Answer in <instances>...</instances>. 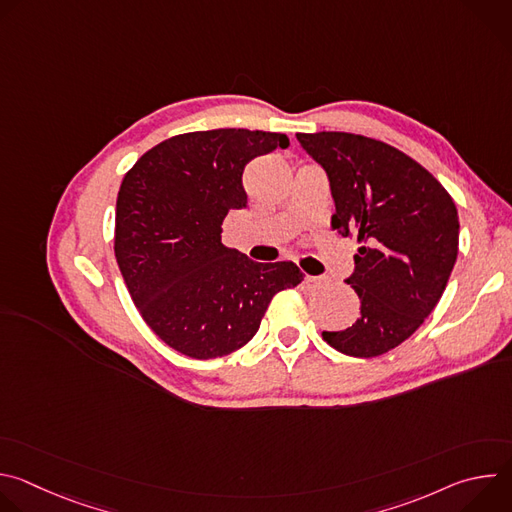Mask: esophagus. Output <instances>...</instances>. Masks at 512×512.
Segmentation results:
<instances>
[{
    "label": "esophagus",
    "mask_w": 512,
    "mask_h": 512,
    "mask_svg": "<svg viewBox=\"0 0 512 512\" xmlns=\"http://www.w3.org/2000/svg\"><path fill=\"white\" fill-rule=\"evenodd\" d=\"M306 283H308V287H320L322 283H326V277L324 275H308Z\"/></svg>",
    "instance_id": "1"
}]
</instances>
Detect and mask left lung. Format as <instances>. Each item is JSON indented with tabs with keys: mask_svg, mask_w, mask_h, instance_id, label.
<instances>
[{
	"mask_svg": "<svg viewBox=\"0 0 512 512\" xmlns=\"http://www.w3.org/2000/svg\"><path fill=\"white\" fill-rule=\"evenodd\" d=\"M326 172L332 229L360 247L346 279L358 320L322 332L342 354L371 358L405 342L431 314L458 257L460 221L446 188L389 143L344 131L298 133Z\"/></svg>",
	"mask_w": 512,
	"mask_h": 512,
	"instance_id": "obj_1",
	"label": "left lung"
}]
</instances>
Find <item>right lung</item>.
<instances>
[{
	"label": "right lung",
	"mask_w": 512,
	"mask_h": 512,
	"mask_svg": "<svg viewBox=\"0 0 512 512\" xmlns=\"http://www.w3.org/2000/svg\"><path fill=\"white\" fill-rule=\"evenodd\" d=\"M287 145L285 133L192 131L158 143L125 174L115 257L141 318L174 350H239L277 291L304 279L296 263H257L221 241L229 210L247 206L245 166Z\"/></svg>",
	"instance_id": "1"
}]
</instances>
